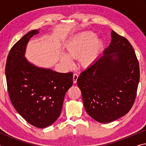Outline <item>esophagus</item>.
<instances>
[{
	"mask_svg": "<svg viewBox=\"0 0 146 146\" xmlns=\"http://www.w3.org/2000/svg\"><path fill=\"white\" fill-rule=\"evenodd\" d=\"M78 77V74H76V73H74L73 74V83L74 84H76V81H77Z\"/></svg>",
	"mask_w": 146,
	"mask_h": 146,
	"instance_id": "esophagus-1",
	"label": "esophagus"
}]
</instances>
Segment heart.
Masks as SVG:
<instances>
[{
    "label": "heart",
    "instance_id": "b5f03b06",
    "mask_svg": "<svg viewBox=\"0 0 146 146\" xmlns=\"http://www.w3.org/2000/svg\"><path fill=\"white\" fill-rule=\"evenodd\" d=\"M97 35L91 31H84L76 35L66 46L68 55L71 58L81 56L80 63L83 66H91L98 57L103 46L102 42L97 40ZM68 56L63 54L61 61L66 65L71 66L72 62Z\"/></svg>",
    "mask_w": 146,
    "mask_h": 146
}]
</instances>
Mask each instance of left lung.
Masks as SVG:
<instances>
[{
    "label": "left lung",
    "instance_id": "left-lung-1",
    "mask_svg": "<svg viewBox=\"0 0 146 146\" xmlns=\"http://www.w3.org/2000/svg\"><path fill=\"white\" fill-rule=\"evenodd\" d=\"M103 55L77 79L85 110L93 119L109 123L129 111L140 80L139 64L126 38L114 31Z\"/></svg>",
    "mask_w": 146,
    "mask_h": 146
}]
</instances>
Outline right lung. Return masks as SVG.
<instances>
[{"label": "right lung", "mask_w": 146, "mask_h": 146, "mask_svg": "<svg viewBox=\"0 0 146 146\" xmlns=\"http://www.w3.org/2000/svg\"><path fill=\"white\" fill-rule=\"evenodd\" d=\"M38 31L28 32L12 47L5 73L9 98L17 111L35 127L44 128L57 120L64 96L73 81V73L39 68L25 58L27 44Z\"/></svg>", "instance_id": "obj_1"}]
</instances>
